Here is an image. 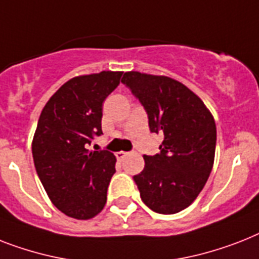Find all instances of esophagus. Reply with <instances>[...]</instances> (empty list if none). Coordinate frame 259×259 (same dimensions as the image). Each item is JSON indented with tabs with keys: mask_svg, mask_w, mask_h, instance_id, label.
<instances>
[{
	"mask_svg": "<svg viewBox=\"0 0 259 259\" xmlns=\"http://www.w3.org/2000/svg\"><path fill=\"white\" fill-rule=\"evenodd\" d=\"M117 158L118 159H123L125 158V157H127V155H129V153H127V151H118V153H117Z\"/></svg>",
	"mask_w": 259,
	"mask_h": 259,
	"instance_id": "esophagus-1",
	"label": "esophagus"
}]
</instances>
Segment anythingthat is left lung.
I'll list each match as a JSON object with an SVG mask.
<instances>
[{"mask_svg":"<svg viewBox=\"0 0 259 259\" xmlns=\"http://www.w3.org/2000/svg\"><path fill=\"white\" fill-rule=\"evenodd\" d=\"M122 83L148 113L151 133L163 137L161 153L144 155V170L133 177L141 198L155 213H178L198 197L213 169V115L197 94L166 75L127 71Z\"/></svg>","mask_w":259,"mask_h":259,"instance_id":"1","label":"left lung"}]
</instances>
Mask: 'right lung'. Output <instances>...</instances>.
Returning a JSON list of instances; mask_svg holds the SVG:
<instances>
[{
  "mask_svg": "<svg viewBox=\"0 0 259 259\" xmlns=\"http://www.w3.org/2000/svg\"><path fill=\"white\" fill-rule=\"evenodd\" d=\"M122 71L69 79L46 102L31 153L44 189L57 209L75 220L96 217L106 203L115 157L88 145L102 134V104L119 85Z\"/></svg>",
  "mask_w": 259,
  "mask_h": 259,
  "instance_id": "1",
  "label": "right lung"
}]
</instances>
